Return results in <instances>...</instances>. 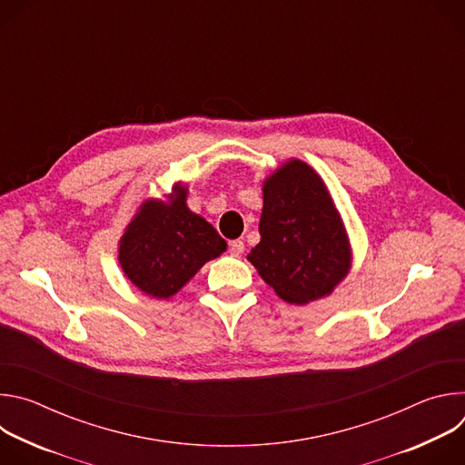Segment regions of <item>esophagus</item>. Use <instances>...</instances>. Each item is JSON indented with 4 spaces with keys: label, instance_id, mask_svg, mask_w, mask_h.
<instances>
[{
    "label": "esophagus",
    "instance_id": "34e87169",
    "mask_svg": "<svg viewBox=\"0 0 465 465\" xmlns=\"http://www.w3.org/2000/svg\"><path fill=\"white\" fill-rule=\"evenodd\" d=\"M242 252H244V242H242V241L237 239V241H232V242H230V253H232V255L239 257Z\"/></svg>",
    "mask_w": 465,
    "mask_h": 465
}]
</instances>
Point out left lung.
Here are the masks:
<instances>
[{
    "mask_svg": "<svg viewBox=\"0 0 465 465\" xmlns=\"http://www.w3.org/2000/svg\"><path fill=\"white\" fill-rule=\"evenodd\" d=\"M259 233L248 261L289 303L331 294L351 267L341 215L322 178L300 160L264 180Z\"/></svg>",
    "mask_w": 465,
    "mask_h": 465,
    "instance_id": "obj_1",
    "label": "left lung"
}]
</instances>
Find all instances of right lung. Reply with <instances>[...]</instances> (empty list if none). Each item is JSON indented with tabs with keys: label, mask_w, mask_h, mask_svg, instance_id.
Returning <instances> with one entry per match:
<instances>
[{
	"label": "right lung",
	"mask_w": 465,
	"mask_h": 465,
	"mask_svg": "<svg viewBox=\"0 0 465 465\" xmlns=\"http://www.w3.org/2000/svg\"><path fill=\"white\" fill-rule=\"evenodd\" d=\"M176 185L169 203L147 201L121 237L119 264L140 291L158 300L176 294L204 262L226 250V241L185 206Z\"/></svg>",
	"instance_id": "right-lung-1"
}]
</instances>
